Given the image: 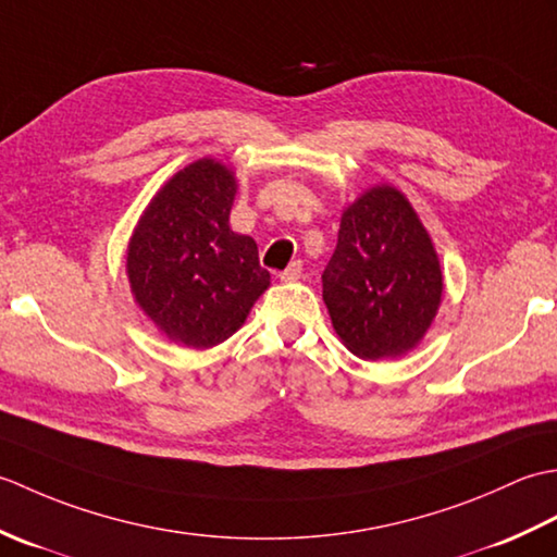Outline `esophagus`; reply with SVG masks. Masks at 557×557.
Returning <instances> with one entry per match:
<instances>
[{
  "label": "esophagus",
  "mask_w": 557,
  "mask_h": 557,
  "mask_svg": "<svg viewBox=\"0 0 557 557\" xmlns=\"http://www.w3.org/2000/svg\"><path fill=\"white\" fill-rule=\"evenodd\" d=\"M301 260H292V263L280 272V280L282 282H294V280H299L301 277Z\"/></svg>",
  "instance_id": "34e87169"
}]
</instances>
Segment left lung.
Returning <instances> with one entry per match:
<instances>
[{"label":"left lung","instance_id":"1","mask_svg":"<svg viewBox=\"0 0 557 557\" xmlns=\"http://www.w3.org/2000/svg\"><path fill=\"white\" fill-rule=\"evenodd\" d=\"M443 299L435 246L395 186H373L342 212L323 301L354 357L395 359L431 327Z\"/></svg>","mask_w":557,"mask_h":557}]
</instances>
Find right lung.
<instances>
[{"mask_svg": "<svg viewBox=\"0 0 557 557\" xmlns=\"http://www.w3.org/2000/svg\"><path fill=\"white\" fill-rule=\"evenodd\" d=\"M236 180L203 158L152 196L126 248L136 304L172 342L208 349L232 337L270 287L258 246L230 227Z\"/></svg>", "mask_w": 557, "mask_h": 557, "instance_id": "right-lung-1", "label": "right lung"}]
</instances>
